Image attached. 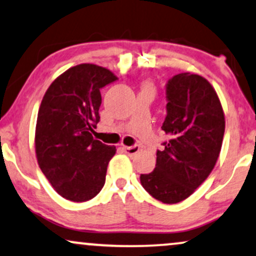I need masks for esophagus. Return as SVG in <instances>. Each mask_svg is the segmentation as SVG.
<instances>
[{"label":"esophagus","instance_id":"obj_1","mask_svg":"<svg viewBox=\"0 0 256 256\" xmlns=\"http://www.w3.org/2000/svg\"><path fill=\"white\" fill-rule=\"evenodd\" d=\"M123 150H124V152L128 154V156H133L135 154H138L140 152V146H138V144H134V146H129V147H123Z\"/></svg>","mask_w":256,"mask_h":256}]
</instances>
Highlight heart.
<instances>
[{"label":"heart","mask_w":256,"mask_h":256,"mask_svg":"<svg viewBox=\"0 0 256 256\" xmlns=\"http://www.w3.org/2000/svg\"><path fill=\"white\" fill-rule=\"evenodd\" d=\"M146 86H147V88H150V85H146Z\"/></svg>","instance_id":"b5f03b06"}]
</instances>
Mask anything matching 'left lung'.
Segmentation results:
<instances>
[{"label": "left lung", "mask_w": 256, "mask_h": 256, "mask_svg": "<svg viewBox=\"0 0 256 256\" xmlns=\"http://www.w3.org/2000/svg\"><path fill=\"white\" fill-rule=\"evenodd\" d=\"M167 115L162 129L170 136L156 150L153 172L141 174L144 188L156 200H186L209 176L224 135V112L215 89L202 76L184 72L166 84Z\"/></svg>", "instance_id": "left-lung-1"}]
</instances>
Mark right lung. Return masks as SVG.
I'll return each instance as SVG.
<instances>
[{"label":"right lung","instance_id":"1","mask_svg":"<svg viewBox=\"0 0 256 256\" xmlns=\"http://www.w3.org/2000/svg\"><path fill=\"white\" fill-rule=\"evenodd\" d=\"M118 77L94 64H80L59 76L41 100L36 128L39 167L53 188L72 202L100 194L116 147L94 140L100 89Z\"/></svg>","mask_w":256,"mask_h":256}]
</instances>
